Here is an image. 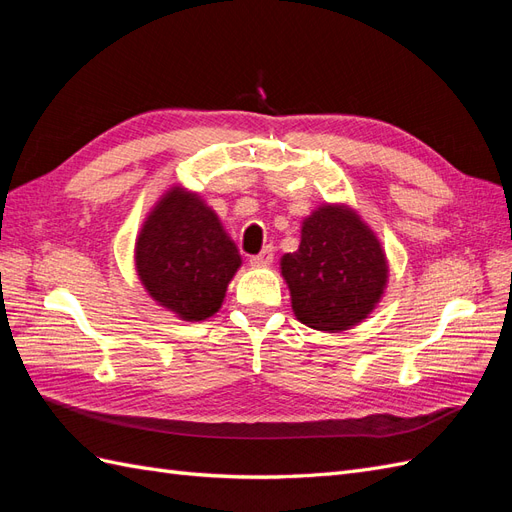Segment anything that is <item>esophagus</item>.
Wrapping results in <instances>:
<instances>
[{
    "instance_id": "esophagus-1",
    "label": "esophagus",
    "mask_w": 512,
    "mask_h": 512,
    "mask_svg": "<svg viewBox=\"0 0 512 512\" xmlns=\"http://www.w3.org/2000/svg\"><path fill=\"white\" fill-rule=\"evenodd\" d=\"M271 262H273V247H271V245H267L265 250H262L260 254H256V256L250 258V265H252V267H269Z\"/></svg>"
}]
</instances>
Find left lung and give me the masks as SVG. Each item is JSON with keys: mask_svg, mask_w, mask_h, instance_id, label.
Segmentation results:
<instances>
[{"mask_svg": "<svg viewBox=\"0 0 512 512\" xmlns=\"http://www.w3.org/2000/svg\"><path fill=\"white\" fill-rule=\"evenodd\" d=\"M292 312L305 327L342 333L363 322L389 282L376 232L344 203H324L301 224L299 250L280 260Z\"/></svg>", "mask_w": 512, "mask_h": 512, "instance_id": "obj_1", "label": "left lung"}]
</instances>
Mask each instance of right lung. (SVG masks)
Segmentation results:
<instances>
[{
	"label": "right lung",
	"instance_id": "right-lung-1",
	"mask_svg": "<svg viewBox=\"0 0 512 512\" xmlns=\"http://www.w3.org/2000/svg\"><path fill=\"white\" fill-rule=\"evenodd\" d=\"M134 265L153 301L179 320L200 322L220 312L241 256L218 213L196 192L173 185L147 213Z\"/></svg>",
	"mask_w": 512,
	"mask_h": 512
}]
</instances>
